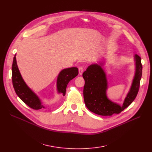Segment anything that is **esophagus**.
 <instances>
[{
	"mask_svg": "<svg viewBox=\"0 0 152 152\" xmlns=\"http://www.w3.org/2000/svg\"><path fill=\"white\" fill-rule=\"evenodd\" d=\"M83 69L82 67H80L79 69V73L80 75H82V73H83Z\"/></svg>",
	"mask_w": 152,
	"mask_h": 152,
	"instance_id": "obj_1",
	"label": "esophagus"
}]
</instances>
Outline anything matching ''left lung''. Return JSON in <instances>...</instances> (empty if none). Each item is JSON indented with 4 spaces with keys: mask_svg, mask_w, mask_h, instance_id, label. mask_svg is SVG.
Segmentation results:
<instances>
[{
    "mask_svg": "<svg viewBox=\"0 0 152 152\" xmlns=\"http://www.w3.org/2000/svg\"><path fill=\"white\" fill-rule=\"evenodd\" d=\"M134 59V76L122 105L113 102L107 96L108 83L103 69L106 63L99 61L91 64L87 67L82 75L85 80L83 99L86 106L90 111L100 115H112L120 113L133 102L139 90L142 69L141 58L135 55Z\"/></svg>",
    "mask_w": 152,
    "mask_h": 152,
    "instance_id": "obj_1",
    "label": "left lung"
}]
</instances>
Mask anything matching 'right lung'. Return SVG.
Returning a JSON list of instances; mask_svg holds the SVG:
<instances>
[{"instance_id": "right-lung-1", "label": "right lung", "mask_w": 152, "mask_h": 152, "mask_svg": "<svg viewBox=\"0 0 152 152\" xmlns=\"http://www.w3.org/2000/svg\"><path fill=\"white\" fill-rule=\"evenodd\" d=\"M77 75L78 69L77 67H70L62 70L58 74L56 80L58 94H62L64 96L67 84ZM12 80L17 95L25 104L34 110L45 109L46 106L42 104L40 98L29 87L21 76L17 66L16 54L14 57L12 66Z\"/></svg>"}]
</instances>
